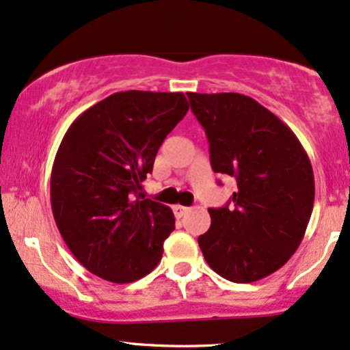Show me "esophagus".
I'll list each match as a JSON object with an SVG mask.
<instances>
[{"label":"esophagus","instance_id":"obj_1","mask_svg":"<svg viewBox=\"0 0 350 350\" xmlns=\"http://www.w3.org/2000/svg\"><path fill=\"white\" fill-rule=\"evenodd\" d=\"M188 208H185V206H174V214L175 217H183L185 214L188 213Z\"/></svg>","mask_w":350,"mask_h":350}]
</instances>
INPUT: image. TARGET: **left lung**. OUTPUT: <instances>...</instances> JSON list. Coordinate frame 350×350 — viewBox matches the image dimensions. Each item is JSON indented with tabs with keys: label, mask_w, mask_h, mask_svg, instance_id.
Instances as JSON below:
<instances>
[{
	"label": "left lung",
	"mask_w": 350,
	"mask_h": 350,
	"mask_svg": "<svg viewBox=\"0 0 350 350\" xmlns=\"http://www.w3.org/2000/svg\"><path fill=\"white\" fill-rule=\"evenodd\" d=\"M204 128L211 167L234 176L237 191L211 208V227L198 237L219 275L248 284L273 274L299 248L314 201L313 168L291 128L248 96L187 92Z\"/></svg>",
	"instance_id": "1"
}]
</instances>
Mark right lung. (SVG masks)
Returning a JSON list of instances; mask_svg holds the SVG:
<instances>
[{"mask_svg":"<svg viewBox=\"0 0 350 350\" xmlns=\"http://www.w3.org/2000/svg\"><path fill=\"white\" fill-rule=\"evenodd\" d=\"M187 111L182 92L126 90L68 128L51 168V209L64 243L98 278L135 282L161 261L174 213L144 200L142 182Z\"/></svg>","mask_w":350,"mask_h":350,"instance_id":"add662e5","label":"right lung"}]
</instances>
